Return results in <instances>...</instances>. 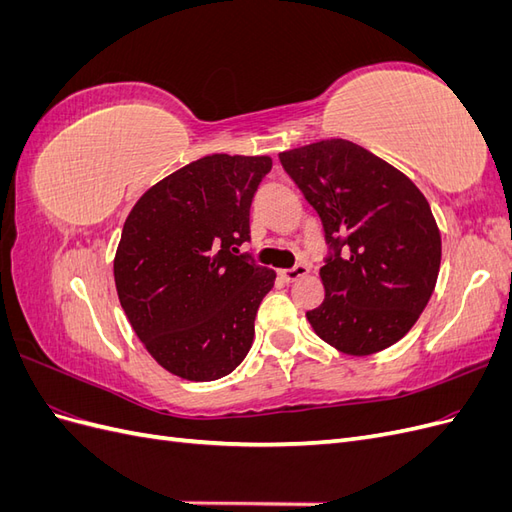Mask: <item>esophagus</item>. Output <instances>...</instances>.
Here are the masks:
<instances>
[{"instance_id":"1","label":"esophagus","mask_w":512,"mask_h":512,"mask_svg":"<svg viewBox=\"0 0 512 512\" xmlns=\"http://www.w3.org/2000/svg\"><path fill=\"white\" fill-rule=\"evenodd\" d=\"M307 273H309L307 265H297V267H292V269H280V271H277V275H280L286 284L299 280V277H303Z\"/></svg>"}]
</instances>
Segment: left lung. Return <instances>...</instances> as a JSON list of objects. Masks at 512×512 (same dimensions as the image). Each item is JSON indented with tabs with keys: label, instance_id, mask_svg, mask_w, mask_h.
<instances>
[{
	"label": "left lung",
	"instance_id": "left-lung-1",
	"mask_svg": "<svg viewBox=\"0 0 512 512\" xmlns=\"http://www.w3.org/2000/svg\"><path fill=\"white\" fill-rule=\"evenodd\" d=\"M331 245L324 301L305 314L316 335L350 356L399 342L438 282L442 239L416 185L361 145L329 138L280 153Z\"/></svg>",
	"mask_w": 512,
	"mask_h": 512
}]
</instances>
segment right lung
Instances as JSON below:
<instances>
[{"mask_svg":"<svg viewBox=\"0 0 512 512\" xmlns=\"http://www.w3.org/2000/svg\"><path fill=\"white\" fill-rule=\"evenodd\" d=\"M271 166L269 156H205L151 185L123 222L119 303L156 363L183 380L228 376L252 348L275 271L237 247Z\"/></svg>","mask_w":512,"mask_h":512,"instance_id":"add662e5","label":"right lung"}]
</instances>
